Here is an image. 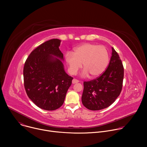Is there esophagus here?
Masks as SVG:
<instances>
[{
    "label": "esophagus",
    "mask_w": 147,
    "mask_h": 147,
    "mask_svg": "<svg viewBox=\"0 0 147 147\" xmlns=\"http://www.w3.org/2000/svg\"><path fill=\"white\" fill-rule=\"evenodd\" d=\"M79 81H78V80H76V79H73V80H72V84H76V83H78Z\"/></svg>",
    "instance_id": "34e87169"
}]
</instances>
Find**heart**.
<instances>
[{"label":"heart","mask_w":147,"mask_h":147,"mask_svg":"<svg viewBox=\"0 0 147 147\" xmlns=\"http://www.w3.org/2000/svg\"><path fill=\"white\" fill-rule=\"evenodd\" d=\"M109 57L107 49L103 46L93 44H85L74 49L73 53L67 52L66 60L69 65V71L76 74L81 68L84 70L82 76L90 74L92 77L100 76L105 70L109 63Z\"/></svg>","instance_id":"b5f03b06"}]
</instances>
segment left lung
<instances>
[{"mask_svg": "<svg viewBox=\"0 0 147 147\" xmlns=\"http://www.w3.org/2000/svg\"><path fill=\"white\" fill-rule=\"evenodd\" d=\"M107 69L100 77L84 82L81 97L83 105L91 111L109 107L119 96L123 85L124 68L118 53L113 48Z\"/></svg>", "mask_w": 147, "mask_h": 147, "instance_id": "left-lung-1", "label": "left lung"}]
</instances>
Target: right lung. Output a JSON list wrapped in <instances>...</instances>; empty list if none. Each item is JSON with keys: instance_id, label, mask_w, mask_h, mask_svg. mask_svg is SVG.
I'll use <instances>...</instances> for the list:
<instances>
[{"instance_id": "add662e5", "label": "right lung", "mask_w": 147, "mask_h": 147, "mask_svg": "<svg viewBox=\"0 0 147 147\" xmlns=\"http://www.w3.org/2000/svg\"><path fill=\"white\" fill-rule=\"evenodd\" d=\"M60 42L59 39H52L42 44L30 53L24 66L28 96L38 107L47 111L62 105L73 78L65 70Z\"/></svg>"}]
</instances>
